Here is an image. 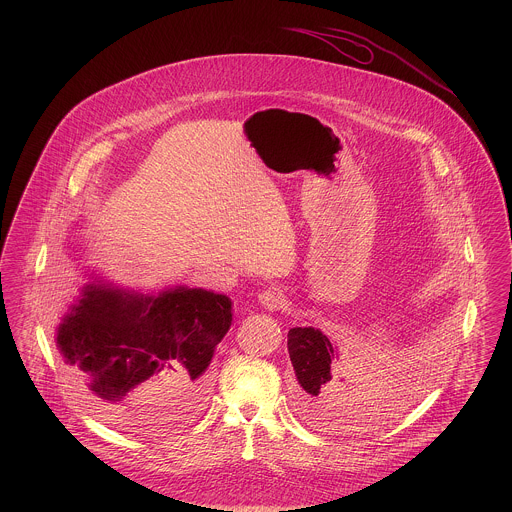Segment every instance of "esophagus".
Listing matches in <instances>:
<instances>
[{
	"mask_svg": "<svg viewBox=\"0 0 512 512\" xmlns=\"http://www.w3.org/2000/svg\"><path fill=\"white\" fill-rule=\"evenodd\" d=\"M259 301L268 311H278L284 307V297L276 288H268L265 292L259 293Z\"/></svg>",
	"mask_w": 512,
	"mask_h": 512,
	"instance_id": "34e87169",
	"label": "esophagus"
}]
</instances>
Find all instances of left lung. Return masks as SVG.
I'll use <instances>...</instances> for the list:
<instances>
[{
  "mask_svg": "<svg viewBox=\"0 0 512 512\" xmlns=\"http://www.w3.org/2000/svg\"><path fill=\"white\" fill-rule=\"evenodd\" d=\"M288 351L295 372V405L299 413L317 426H330L340 420L343 403L349 397L338 376L340 351L334 341L318 328H292Z\"/></svg>",
  "mask_w": 512,
  "mask_h": 512,
  "instance_id": "left-lung-1",
  "label": "left lung"
}]
</instances>
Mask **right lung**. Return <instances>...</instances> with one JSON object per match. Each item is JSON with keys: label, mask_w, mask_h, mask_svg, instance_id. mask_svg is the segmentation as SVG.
<instances>
[{"label": "right lung", "mask_w": 512, "mask_h": 512, "mask_svg": "<svg viewBox=\"0 0 512 512\" xmlns=\"http://www.w3.org/2000/svg\"><path fill=\"white\" fill-rule=\"evenodd\" d=\"M92 278L55 336L82 399L122 428L192 413L232 324L230 297L186 286L142 293Z\"/></svg>", "instance_id": "right-lung-1"}]
</instances>
